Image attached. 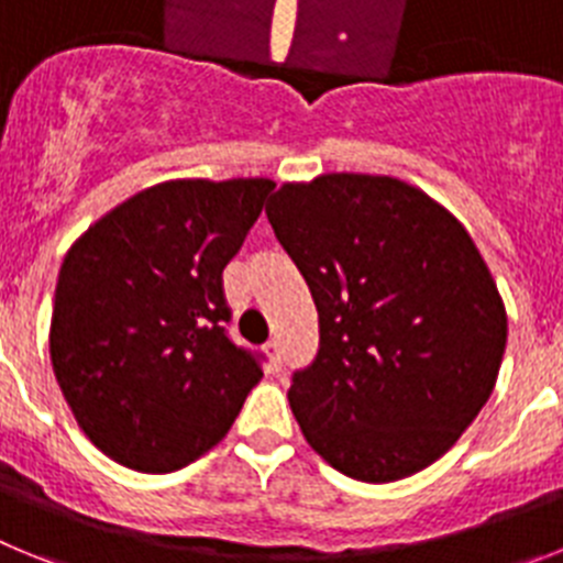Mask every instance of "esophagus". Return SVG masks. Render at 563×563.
<instances>
[{
  "label": "esophagus",
  "mask_w": 563,
  "mask_h": 563,
  "mask_svg": "<svg viewBox=\"0 0 563 563\" xmlns=\"http://www.w3.org/2000/svg\"><path fill=\"white\" fill-rule=\"evenodd\" d=\"M265 352H267V357H271L273 369H278V366H282V341H276V338H273V341H267Z\"/></svg>",
  "instance_id": "esophagus-1"
}]
</instances>
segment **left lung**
Masks as SVG:
<instances>
[{"label": "left lung", "instance_id": "8db88e82", "mask_svg": "<svg viewBox=\"0 0 563 563\" xmlns=\"http://www.w3.org/2000/svg\"><path fill=\"white\" fill-rule=\"evenodd\" d=\"M267 220L318 310V355L287 391L307 442L375 485L429 467L482 411L507 343L471 233L383 174L285 183Z\"/></svg>", "mask_w": 563, "mask_h": 563}]
</instances>
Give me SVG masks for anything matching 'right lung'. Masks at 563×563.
Wrapping results in <instances>:
<instances>
[{
  "label": "right lung",
  "instance_id": "1",
  "mask_svg": "<svg viewBox=\"0 0 563 563\" xmlns=\"http://www.w3.org/2000/svg\"><path fill=\"white\" fill-rule=\"evenodd\" d=\"M273 180H168L103 213L58 271L49 361L84 434L114 462L180 471L211 451L262 380L228 338L222 271Z\"/></svg>",
  "mask_w": 563,
  "mask_h": 563
}]
</instances>
